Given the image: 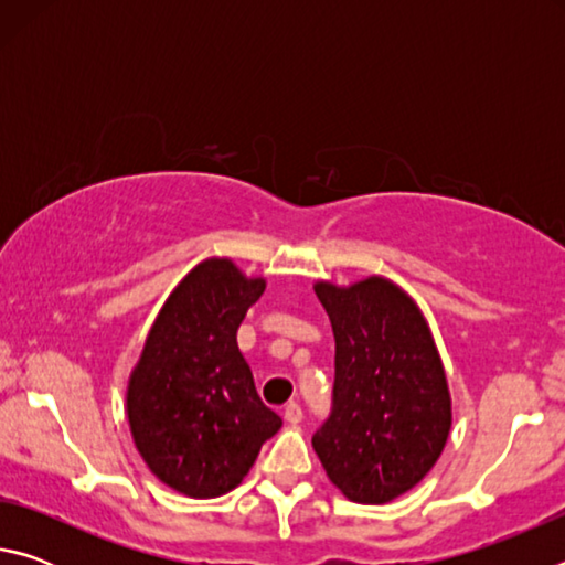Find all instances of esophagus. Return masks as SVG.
Instances as JSON below:
<instances>
[{"instance_id":"obj_1","label":"esophagus","mask_w":565,"mask_h":565,"mask_svg":"<svg viewBox=\"0 0 565 565\" xmlns=\"http://www.w3.org/2000/svg\"><path fill=\"white\" fill-rule=\"evenodd\" d=\"M284 418L289 420V424H299V420L303 418V408L296 404V401H291V404L284 406Z\"/></svg>"}]
</instances>
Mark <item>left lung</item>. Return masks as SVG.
Listing matches in <instances>:
<instances>
[{"label":"left lung","instance_id":"1","mask_svg":"<svg viewBox=\"0 0 565 565\" xmlns=\"http://www.w3.org/2000/svg\"><path fill=\"white\" fill-rule=\"evenodd\" d=\"M337 339L333 408L311 444L356 503H388L431 471L451 431V396L431 329L384 276L317 281Z\"/></svg>","mask_w":565,"mask_h":565}]
</instances>
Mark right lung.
<instances>
[{
  "label": "right lung",
  "mask_w": 565,
  "mask_h": 565,
  "mask_svg": "<svg viewBox=\"0 0 565 565\" xmlns=\"http://www.w3.org/2000/svg\"><path fill=\"white\" fill-rule=\"evenodd\" d=\"M266 289L232 259H206L161 306L127 386V418L149 471L189 499L244 481L281 416L262 404L236 343Z\"/></svg>",
  "instance_id": "add662e5"
}]
</instances>
